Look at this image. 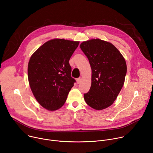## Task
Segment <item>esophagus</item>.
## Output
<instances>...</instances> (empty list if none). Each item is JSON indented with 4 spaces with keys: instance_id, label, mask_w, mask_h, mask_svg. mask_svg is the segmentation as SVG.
<instances>
[{
    "instance_id": "obj_1",
    "label": "esophagus",
    "mask_w": 153,
    "mask_h": 153,
    "mask_svg": "<svg viewBox=\"0 0 153 153\" xmlns=\"http://www.w3.org/2000/svg\"><path fill=\"white\" fill-rule=\"evenodd\" d=\"M81 78L80 77H79V78H77V80H76V81H77V84H79L80 82H81Z\"/></svg>"
}]
</instances>
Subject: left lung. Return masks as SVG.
<instances>
[{"instance_id":"1","label":"left lung","mask_w":153,"mask_h":153,"mask_svg":"<svg viewBox=\"0 0 153 153\" xmlns=\"http://www.w3.org/2000/svg\"><path fill=\"white\" fill-rule=\"evenodd\" d=\"M80 47L92 70L91 88L84 99L95 110H103L113 103L123 85L125 60L112 43L99 39L83 42Z\"/></svg>"}]
</instances>
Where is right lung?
<instances>
[{
	"mask_svg": "<svg viewBox=\"0 0 153 153\" xmlns=\"http://www.w3.org/2000/svg\"><path fill=\"white\" fill-rule=\"evenodd\" d=\"M79 42L55 39L40 47L28 65L29 84L37 101L50 111L60 108L76 80L71 77L70 59Z\"/></svg>",
	"mask_w": 153,
	"mask_h": 153,
	"instance_id": "obj_1",
	"label": "right lung"
}]
</instances>
